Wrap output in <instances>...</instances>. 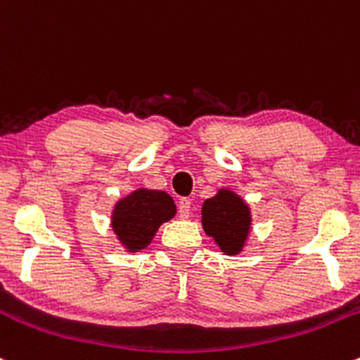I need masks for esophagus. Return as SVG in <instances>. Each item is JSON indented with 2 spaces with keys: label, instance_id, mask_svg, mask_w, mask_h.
Instances as JSON below:
<instances>
[{
  "label": "esophagus",
  "instance_id": "1",
  "mask_svg": "<svg viewBox=\"0 0 360 360\" xmlns=\"http://www.w3.org/2000/svg\"><path fill=\"white\" fill-rule=\"evenodd\" d=\"M190 212H191V200L181 198L179 203H177V214H179V217L188 219L190 217Z\"/></svg>",
  "mask_w": 360,
  "mask_h": 360
}]
</instances>
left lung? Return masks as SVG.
<instances>
[{
    "mask_svg": "<svg viewBox=\"0 0 360 360\" xmlns=\"http://www.w3.org/2000/svg\"><path fill=\"white\" fill-rule=\"evenodd\" d=\"M203 229L214 236L221 250L234 255L243 247L250 231V210L233 191L222 190L202 207Z\"/></svg>",
    "mask_w": 360,
    "mask_h": 360,
    "instance_id": "1",
    "label": "left lung"
}]
</instances>
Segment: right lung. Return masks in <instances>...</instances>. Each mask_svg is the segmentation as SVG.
<instances>
[{
    "label": "right lung",
    "instance_id": "add662e5",
    "mask_svg": "<svg viewBox=\"0 0 360 360\" xmlns=\"http://www.w3.org/2000/svg\"><path fill=\"white\" fill-rule=\"evenodd\" d=\"M176 215V205L165 191L138 190L120 200L112 215V226L119 240L131 252L148 247L162 222Z\"/></svg>",
    "mask_w": 360,
    "mask_h": 360
}]
</instances>
